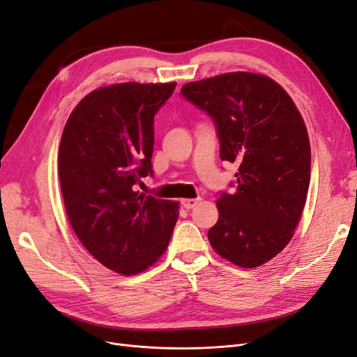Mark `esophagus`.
<instances>
[{"mask_svg":"<svg viewBox=\"0 0 357 357\" xmlns=\"http://www.w3.org/2000/svg\"><path fill=\"white\" fill-rule=\"evenodd\" d=\"M199 202H200V199H183L181 202V204H182V207H185L187 210H190V208H194L197 204H199Z\"/></svg>","mask_w":357,"mask_h":357,"instance_id":"1","label":"esophagus"}]
</instances>
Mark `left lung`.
Listing matches in <instances>:
<instances>
[{
  "mask_svg": "<svg viewBox=\"0 0 357 357\" xmlns=\"http://www.w3.org/2000/svg\"><path fill=\"white\" fill-rule=\"evenodd\" d=\"M181 94L212 117L222 160L238 165L235 191L216 202L208 241L234 265L257 268L282 252L303 213L310 182L306 125L265 75H219L183 85Z\"/></svg>",
  "mask_w": 357,
  "mask_h": 357,
  "instance_id": "obj_1",
  "label": "left lung"
}]
</instances>
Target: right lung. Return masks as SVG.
Returning a JSON list of instances; mask_svg holds the SVG:
<instances>
[{"label":"right lung","instance_id":"obj_1","mask_svg":"<svg viewBox=\"0 0 357 357\" xmlns=\"http://www.w3.org/2000/svg\"><path fill=\"white\" fill-rule=\"evenodd\" d=\"M176 82L102 86L81 100L66 122L59 178L79 241L101 265L122 275L151 266L167 248L176 202L139 194L153 176L154 116Z\"/></svg>","mask_w":357,"mask_h":357}]
</instances>
